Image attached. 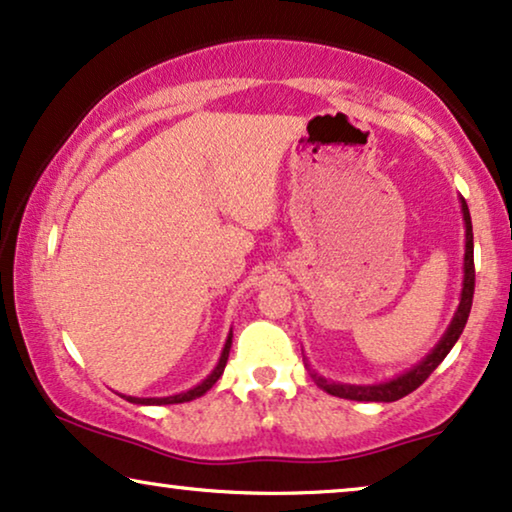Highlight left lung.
I'll list each match as a JSON object with an SVG mask.
<instances>
[{
	"label": "left lung",
	"mask_w": 512,
	"mask_h": 512,
	"mask_svg": "<svg viewBox=\"0 0 512 512\" xmlns=\"http://www.w3.org/2000/svg\"><path fill=\"white\" fill-rule=\"evenodd\" d=\"M459 204H462V215H464V227H466V246H464V280H462V294H459V306L455 315H452V322L445 329V334L441 336V341L434 345V350L429 352L422 362H417L413 369L399 373L397 378L385 380V383H376V385H348V383H334V380L322 378L320 373H315L308 364V359H304L308 371H311V378L315 380V385L320 390H325L331 397H341V399H350V401H397L403 399L406 394L417 390L424 380L431 376V371L436 369L438 364L448 357V352L452 350V345L457 343V338L462 336V331L466 327V320H469L471 313V304H473V290H475V269H473V225H471V213L469 206H466L464 197H459Z\"/></svg>",
	"instance_id": "left-lung-1"
}]
</instances>
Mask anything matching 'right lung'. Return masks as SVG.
I'll list each match as a JSON object with an SVG mask.
<instances>
[{
  "mask_svg": "<svg viewBox=\"0 0 512 512\" xmlns=\"http://www.w3.org/2000/svg\"><path fill=\"white\" fill-rule=\"evenodd\" d=\"M229 348H232V331H229V336H227V341H225V348H222V352H220V359H218V364H215V369L208 373V376L201 380L199 385H194L192 390L181 392V394H174V397H148V399H143V397H125V394H122V397H125L127 401H132V403H141V406H167V403H185V401L204 397V394L211 390L215 383H218V378L222 376V371H225L227 359H229Z\"/></svg>",
  "mask_w": 512,
  "mask_h": 512,
  "instance_id": "obj_1",
  "label": "right lung"
}]
</instances>
